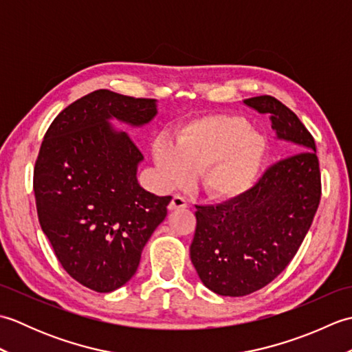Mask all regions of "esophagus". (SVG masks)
I'll return each mask as SVG.
<instances>
[{
  "instance_id": "esophagus-1",
  "label": "esophagus",
  "mask_w": 352,
  "mask_h": 352,
  "mask_svg": "<svg viewBox=\"0 0 352 352\" xmlns=\"http://www.w3.org/2000/svg\"><path fill=\"white\" fill-rule=\"evenodd\" d=\"M188 207V199L182 195H174L169 203V210H178V208Z\"/></svg>"
}]
</instances>
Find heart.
<instances>
[{
    "label": "heart",
    "mask_w": 352,
    "mask_h": 352,
    "mask_svg": "<svg viewBox=\"0 0 352 352\" xmlns=\"http://www.w3.org/2000/svg\"><path fill=\"white\" fill-rule=\"evenodd\" d=\"M267 153L265 136L236 115H212L183 125L175 144L159 139L153 159L164 183L180 184L198 169V183L213 198H234L257 182Z\"/></svg>",
    "instance_id": "1"
}]
</instances>
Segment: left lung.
<instances>
[{
	"instance_id": "obj_1",
	"label": "left lung",
	"mask_w": 352,
	"mask_h": 352,
	"mask_svg": "<svg viewBox=\"0 0 352 352\" xmlns=\"http://www.w3.org/2000/svg\"><path fill=\"white\" fill-rule=\"evenodd\" d=\"M271 116L292 154L271 164L252 188L218 206H195L190 260L201 281L222 296H245L275 280L300 248L318 210L316 145L294 111L271 95L243 101Z\"/></svg>"
}]
</instances>
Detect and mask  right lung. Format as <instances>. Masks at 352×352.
Instances as JSON below:
<instances>
[{"mask_svg": "<svg viewBox=\"0 0 352 352\" xmlns=\"http://www.w3.org/2000/svg\"><path fill=\"white\" fill-rule=\"evenodd\" d=\"M155 113V100L100 89L62 110L43 136L33 174L37 218L58 263L91 290L124 286L166 218L172 197L140 188L144 154L109 124L144 125Z\"/></svg>", "mask_w": 352, "mask_h": 352, "instance_id": "add662e5", "label": "right lung"}]
</instances>
